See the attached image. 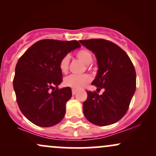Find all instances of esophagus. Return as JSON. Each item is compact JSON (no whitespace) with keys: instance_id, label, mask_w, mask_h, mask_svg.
<instances>
[{"instance_id":"34e87169","label":"esophagus","mask_w":156,"mask_h":156,"mask_svg":"<svg viewBox=\"0 0 156 156\" xmlns=\"http://www.w3.org/2000/svg\"><path fill=\"white\" fill-rule=\"evenodd\" d=\"M76 92H77L76 89H72V94H73V95H74V94H76Z\"/></svg>"}]
</instances>
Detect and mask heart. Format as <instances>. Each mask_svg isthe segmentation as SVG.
<instances>
[{"label":"heart","instance_id":"b5f03b06","mask_svg":"<svg viewBox=\"0 0 156 156\" xmlns=\"http://www.w3.org/2000/svg\"><path fill=\"white\" fill-rule=\"evenodd\" d=\"M76 57L78 59L81 61L83 63L88 65L92 62L93 55L92 52L88 49H80L76 53ZM58 67L61 72L62 73H67L69 70V55H65L61 58ZM91 81L90 76L87 74L81 75V76H75L70 75L64 78L63 83L65 87H70L73 89H80L88 84Z\"/></svg>","mask_w":156,"mask_h":156}]
</instances>
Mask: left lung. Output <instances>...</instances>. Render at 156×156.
Masks as SVG:
<instances>
[{"label": "left lung", "mask_w": 156, "mask_h": 156, "mask_svg": "<svg viewBox=\"0 0 156 156\" xmlns=\"http://www.w3.org/2000/svg\"><path fill=\"white\" fill-rule=\"evenodd\" d=\"M95 54L98 70L92 85L98 90L87 91V99L83 103L85 117L92 124L106 126L119 121L128 112L136 91V71L129 56L120 47L103 39L80 40ZM97 90V91H98Z\"/></svg>", "instance_id": "obj_1"}]
</instances>
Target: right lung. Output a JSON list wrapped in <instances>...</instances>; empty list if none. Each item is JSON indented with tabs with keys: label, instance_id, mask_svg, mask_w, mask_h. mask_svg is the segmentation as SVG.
Segmentation results:
<instances>
[{
	"label": "right lung",
	"instance_id": "obj_1",
	"mask_svg": "<svg viewBox=\"0 0 156 156\" xmlns=\"http://www.w3.org/2000/svg\"><path fill=\"white\" fill-rule=\"evenodd\" d=\"M80 46L76 40L42 39L19 58L13 80L16 100L23 115L34 125L51 127L64 118L72 90L57 87L62 81L58 64L64 55Z\"/></svg>",
	"mask_w": 156,
	"mask_h": 156
}]
</instances>
